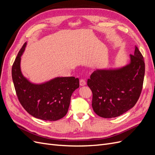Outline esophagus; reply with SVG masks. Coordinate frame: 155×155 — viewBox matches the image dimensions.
I'll list each match as a JSON object with an SVG mask.
<instances>
[{
  "label": "esophagus",
  "mask_w": 155,
  "mask_h": 155,
  "mask_svg": "<svg viewBox=\"0 0 155 155\" xmlns=\"http://www.w3.org/2000/svg\"><path fill=\"white\" fill-rule=\"evenodd\" d=\"M79 84H80L81 86H85L86 85V81L84 80V79H80V81H79Z\"/></svg>",
  "instance_id": "esophagus-1"
}]
</instances>
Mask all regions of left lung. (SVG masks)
Returning a JSON list of instances; mask_svg holds the SVG:
<instances>
[{
    "label": "left lung",
    "instance_id": "obj_1",
    "mask_svg": "<svg viewBox=\"0 0 155 155\" xmlns=\"http://www.w3.org/2000/svg\"><path fill=\"white\" fill-rule=\"evenodd\" d=\"M130 62L118 68L97 69L88 79L92 92V107L95 113L104 118L124 114L137 104L143 87L145 63L135 46Z\"/></svg>",
    "mask_w": 155,
    "mask_h": 155
}]
</instances>
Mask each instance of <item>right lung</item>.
Wrapping results in <instances>:
<instances>
[{"instance_id": "obj_1", "label": "right lung", "mask_w": 155, "mask_h": 155, "mask_svg": "<svg viewBox=\"0 0 155 155\" xmlns=\"http://www.w3.org/2000/svg\"><path fill=\"white\" fill-rule=\"evenodd\" d=\"M25 43L14 61L12 74L21 104L32 116L45 121H56L67 114L72 93L79 87L78 78L56 77L42 83H34L21 72V56Z\"/></svg>"}]
</instances>
